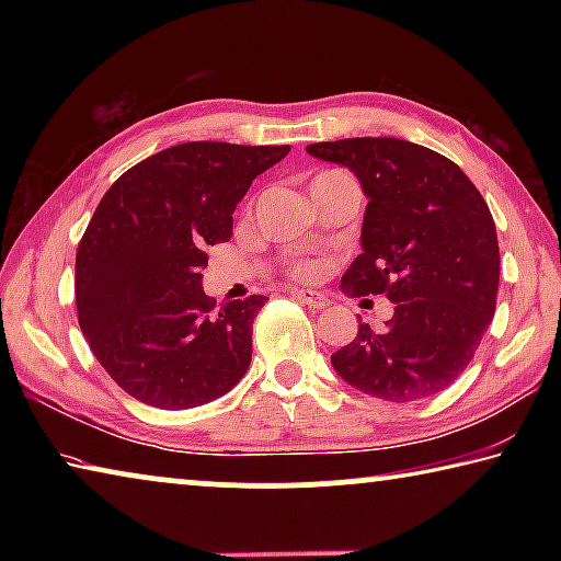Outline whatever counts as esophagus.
<instances>
[{"label":"esophagus","instance_id":"1","mask_svg":"<svg viewBox=\"0 0 561 561\" xmlns=\"http://www.w3.org/2000/svg\"><path fill=\"white\" fill-rule=\"evenodd\" d=\"M289 294H291V299H297V301H301V304H307V307H311V309H324L327 304H329L324 294H319V291H309V289H291Z\"/></svg>","mask_w":561,"mask_h":561}]
</instances>
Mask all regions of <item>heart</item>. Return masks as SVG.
<instances>
[{"label": "heart", "instance_id": "b5f03b06", "mask_svg": "<svg viewBox=\"0 0 561 561\" xmlns=\"http://www.w3.org/2000/svg\"><path fill=\"white\" fill-rule=\"evenodd\" d=\"M334 173H341V170H324V173H319L314 180L327 178V175H334ZM289 272L294 274V277H299V279H309V277H314V274H317V267H314V264H309V262H294L291 267H289Z\"/></svg>", "mask_w": 561, "mask_h": 561}]
</instances>
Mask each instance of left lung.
Returning <instances> with one entry per match:
<instances>
[{
  "mask_svg": "<svg viewBox=\"0 0 561 561\" xmlns=\"http://www.w3.org/2000/svg\"><path fill=\"white\" fill-rule=\"evenodd\" d=\"M307 153L346 165L368 197L360 252L341 289L386 294L383 331L358 324L331 366L348 386L408 403L443 391L478 351L495 317L500 247L495 220L462 170L401 138H344Z\"/></svg>",
  "mask_w": 561,
  "mask_h": 561,
  "instance_id": "obj_1",
  "label": "left lung"
}]
</instances>
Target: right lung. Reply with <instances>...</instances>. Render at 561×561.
Wrapping results in <instances>:
<instances>
[{
    "label": "right lung",
    "mask_w": 561,
    "mask_h": 561,
    "mask_svg": "<svg viewBox=\"0 0 561 561\" xmlns=\"http://www.w3.org/2000/svg\"><path fill=\"white\" fill-rule=\"evenodd\" d=\"M289 146L193 140L140 160L103 195L76 252V311L93 356L140 403L183 411L240 383L267 297L217 307L207 244L232 237L252 180Z\"/></svg>",
    "instance_id": "obj_1"
}]
</instances>
